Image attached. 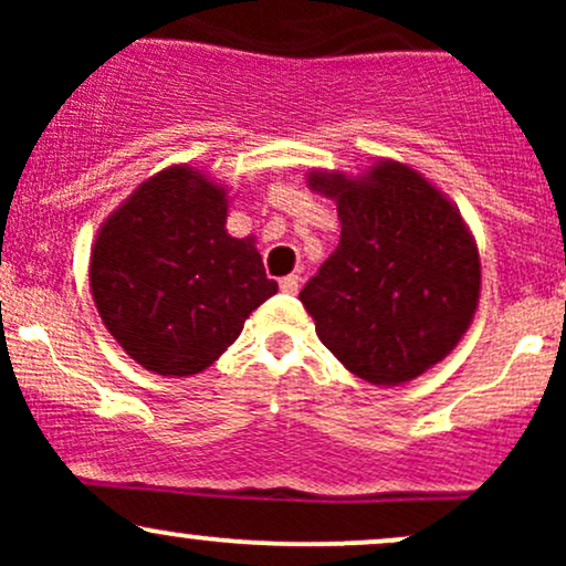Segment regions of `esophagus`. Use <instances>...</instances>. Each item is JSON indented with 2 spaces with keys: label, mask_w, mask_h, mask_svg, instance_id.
<instances>
[{
  "label": "esophagus",
  "mask_w": 566,
  "mask_h": 566,
  "mask_svg": "<svg viewBox=\"0 0 566 566\" xmlns=\"http://www.w3.org/2000/svg\"><path fill=\"white\" fill-rule=\"evenodd\" d=\"M279 287H282V292H287V295H295L297 287H301V279H297L295 274L282 276L279 279Z\"/></svg>",
  "instance_id": "1"
}]
</instances>
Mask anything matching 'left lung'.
<instances>
[{
	"instance_id": "8db88e82",
	"label": "left lung",
	"mask_w": 566,
	"mask_h": 566,
	"mask_svg": "<svg viewBox=\"0 0 566 566\" xmlns=\"http://www.w3.org/2000/svg\"><path fill=\"white\" fill-rule=\"evenodd\" d=\"M337 199L340 244L301 290L316 335L375 386L418 378L454 348L479 303V252L458 210L396 161L361 180L311 172Z\"/></svg>"
}]
</instances>
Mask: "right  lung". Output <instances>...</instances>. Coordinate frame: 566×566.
<instances>
[{"label": "right lung", "instance_id": "add662e5", "mask_svg": "<svg viewBox=\"0 0 566 566\" xmlns=\"http://www.w3.org/2000/svg\"><path fill=\"white\" fill-rule=\"evenodd\" d=\"M90 287L103 324L138 365L197 375L271 295L252 239L226 231V193L188 167L146 180L97 233Z\"/></svg>", "mask_w": 566, "mask_h": 566}]
</instances>
